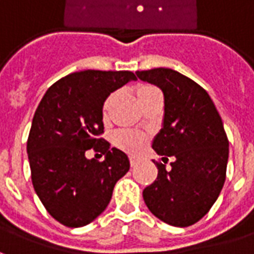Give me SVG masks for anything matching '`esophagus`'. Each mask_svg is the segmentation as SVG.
Instances as JSON below:
<instances>
[{"label":"esophagus","instance_id":"obj_1","mask_svg":"<svg viewBox=\"0 0 254 254\" xmlns=\"http://www.w3.org/2000/svg\"><path fill=\"white\" fill-rule=\"evenodd\" d=\"M129 162H130V166H136L138 163V159L137 158H134V156H130V158H129Z\"/></svg>","mask_w":254,"mask_h":254}]
</instances>
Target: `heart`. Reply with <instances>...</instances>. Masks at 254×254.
Here are the masks:
<instances>
[{
    "label": "heart",
    "instance_id": "heart-1",
    "mask_svg": "<svg viewBox=\"0 0 254 254\" xmlns=\"http://www.w3.org/2000/svg\"><path fill=\"white\" fill-rule=\"evenodd\" d=\"M155 89V87H151V85H143L137 89V96L138 99L144 96L145 94H148L149 91ZM114 99V94L109 95L106 98L105 103H103V109H102V113H103V117H107L109 114V110H110L111 102ZM148 143V136L144 132H140V130H132V129H121V130H117L114 134H113V144L116 145L117 148H120L121 151H125L127 154L136 155L138 152H141L143 148Z\"/></svg>",
    "mask_w": 254,
    "mask_h": 254
}]
</instances>
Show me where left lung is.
<instances>
[{
  "instance_id": "obj_1",
  "label": "left lung",
  "mask_w": 254,
  "mask_h": 254,
  "mask_svg": "<svg viewBox=\"0 0 254 254\" xmlns=\"http://www.w3.org/2000/svg\"><path fill=\"white\" fill-rule=\"evenodd\" d=\"M136 74L165 95L163 127L152 144L163 163L154 160L158 177L143 190L144 201L162 222L188 227L207 215L226 181L229 138L223 122L207 91L191 78L169 67Z\"/></svg>"
}]
</instances>
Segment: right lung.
I'll return each mask as SVG.
<instances>
[{
    "mask_svg": "<svg viewBox=\"0 0 254 254\" xmlns=\"http://www.w3.org/2000/svg\"><path fill=\"white\" fill-rule=\"evenodd\" d=\"M130 80L136 74L129 70L70 73L47 89L34 114L27 140L32 185L47 212L66 227L98 218L129 171L127 154L100 136L106 98ZM91 148L105 160H87Z\"/></svg>",
    "mask_w": 254,
    "mask_h": 254,
    "instance_id": "right-lung-1",
    "label": "right lung"
}]
</instances>
